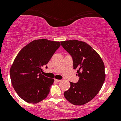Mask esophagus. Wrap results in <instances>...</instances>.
Returning a JSON list of instances; mask_svg holds the SVG:
<instances>
[{
    "label": "esophagus",
    "mask_w": 121,
    "mask_h": 121,
    "mask_svg": "<svg viewBox=\"0 0 121 121\" xmlns=\"http://www.w3.org/2000/svg\"><path fill=\"white\" fill-rule=\"evenodd\" d=\"M55 81H56V82H60V81H61V80H57V79H55Z\"/></svg>",
    "instance_id": "34e87169"
}]
</instances>
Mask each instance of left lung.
I'll return each instance as SVG.
<instances>
[{
	"instance_id": "obj_1",
	"label": "left lung",
	"mask_w": 121,
	"mask_h": 121,
	"mask_svg": "<svg viewBox=\"0 0 121 121\" xmlns=\"http://www.w3.org/2000/svg\"><path fill=\"white\" fill-rule=\"evenodd\" d=\"M71 55L73 68L80 77L77 83L70 82V87L65 91V98L74 105H82L98 93L105 80V65L98 53L89 44L77 40L61 41Z\"/></svg>"
}]
</instances>
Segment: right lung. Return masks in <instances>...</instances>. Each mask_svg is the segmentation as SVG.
Here are the masks:
<instances>
[{"instance_id": "1", "label": "right lung", "mask_w": 121, "mask_h": 121, "mask_svg": "<svg viewBox=\"0 0 121 121\" xmlns=\"http://www.w3.org/2000/svg\"><path fill=\"white\" fill-rule=\"evenodd\" d=\"M60 45L59 41L35 40L16 56L10 68L11 80L15 91L26 102L38 103L48 95L54 79L45 77L41 72Z\"/></svg>"}]
</instances>
